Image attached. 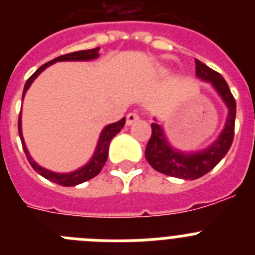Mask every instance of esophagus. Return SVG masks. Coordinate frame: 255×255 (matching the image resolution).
<instances>
[{
  "label": "esophagus",
  "instance_id": "34e87169",
  "mask_svg": "<svg viewBox=\"0 0 255 255\" xmlns=\"http://www.w3.org/2000/svg\"><path fill=\"white\" fill-rule=\"evenodd\" d=\"M136 120H139V115L136 112H130L126 116V125H131L132 123H135Z\"/></svg>",
  "mask_w": 255,
  "mask_h": 255
}]
</instances>
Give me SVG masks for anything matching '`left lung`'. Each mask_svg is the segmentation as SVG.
Returning <instances> with one entry per match:
<instances>
[{"instance_id": "8db88e82", "label": "left lung", "mask_w": 255, "mask_h": 255, "mask_svg": "<svg viewBox=\"0 0 255 255\" xmlns=\"http://www.w3.org/2000/svg\"><path fill=\"white\" fill-rule=\"evenodd\" d=\"M195 75L209 82L229 108L225 129L208 148L195 153H185L171 147L162 126L152 124V135L145 148L148 163L158 172L172 177L195 180L208 173L229 152L234 140L236 117V102L226 80L199 60H195Z\"/></svg>"}]
</instances>
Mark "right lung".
Instances as JSON below:
<instances>
[{
	"mask_svg": "<svg viewBox=\"0 0 255 255\" xmlns=\"http://www.w3.org/2000/svg\"><path fill=\"white\" fill-rule=\"evenodd\" d=\"M98 51H100V47L93 49H84V51H76L71 52V53H67V55L58 56V57L53 58L52 61L47 62V64L42 65L39 69L35 71L30 78L26 80L25 85H24V91H22V98L25 96L26 91L29 89V87L31 85V83L34 82V79L39 75L42 71H43L46 67H48L49 65L55 64V62H58V61H89L94 60V58L98 57ZM124 125H125V117H123L120 121L117 123L110 124L102 130L100 135V139H98V143H97L96 152H94L93 157L87 164H84L83 167H80L79 170L73 171V172H67V173H57V172H52V171L46 170V168L40 167L39 164L31 158L30 154H29L28 149L25 147V141H24V138H22V132H21V112L19 115V123H17V126H19V136L21 139V145L22 149L25 152L26 158H28L29 163L31 164V167L34 168L40 176H43L44 179L49 180L52 182H56L61 186H75L82 184V182L88 181V180L93 179L96 177L98 173L101 172V170L105 166L106 161H107L108 157V147H110V143H111V139L114 138L115 135L119 134L120 130L123 129Z\"/></svg>",
	"mask_w": 255,
	"mask_h": 255,
	"instance_id": "obj_1",
	"label": "right lung"
}]
</instances>
